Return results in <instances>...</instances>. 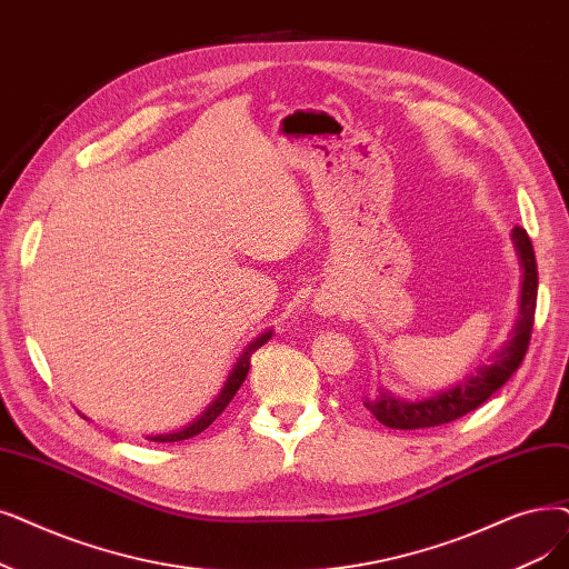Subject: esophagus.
<instances>
[{"label":"esophagus","instance_id":"34e87169","mask_svg":"<svg viewBox=\"0 0 569 569\" xmlns=\"http://www.w3.org/2000/svg\"><path fill=\"white\" fill-rule=\"evenodd\" d=\"M335 302L332 300H323V302H320V311H326V313H335Z\"/></svg>","mask_w":569,"mask_h":569}]
</instances>
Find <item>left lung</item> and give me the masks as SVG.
Here are the masks:
<instances>
[{
  "label": "left lung",
  "mask_w": 569,
  "mask_h": 569,
  "mask_svg": "<svg viewBox=\"0 0 569 569\" xmlns=\"http://www.w3.org/2000/svg\"><path fill=\"white\" fill-rule=\"evenodd\" d=\"M513 241L518 256L523 262V290H521V316L516 320L511 339L496 353L490 365L481 367L477 375L460 381L458 386L432 395L421 402H405L390 398L386 390H379V398L367 400L365 407L377 416V421L392 430H426L443 423L458 421L460 416L481 407L492 392L502 388L511 375L521 367L535 326V309H537V260L535 249L528 232L516 226Z\"/></svg>",
  "instance_id": "left-lung-1"
}]
</instances>
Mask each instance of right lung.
<instances>
[{
	"label": "right lung",
	"instance_id": "obj_1",
	"mask_svg": "<svg viewBox=\"0 0 569 569\" xmlns=\"http://www.w3.org/2000/svg\"><path fill=\"white\" fill-rule=\"evenodd\" d=\"M271 337V332H264V335H260L256 341H251L249 346H246V351L241 353V358L237 360V365L232 367V372H230V377H228V381H226V386H223V390L218 392V398L209 405V409L197 418V421H192L188 428H183V430H179V432H169V435H156V437H151V441H183V439H190V437H194V435H200V432H204L216 418L226 411V407L232 402V398H234V392L241 388V383H243V379H246V375H249V367H251V356L260 349L262 343H267V339Z\"/></svg>",
	"mask_w": 569,
	"mask_h": 569
}]
</instances>
